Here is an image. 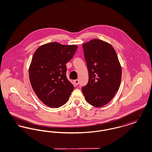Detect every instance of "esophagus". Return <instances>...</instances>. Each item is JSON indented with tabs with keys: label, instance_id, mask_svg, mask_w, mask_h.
Returning a JSON list of instances; mask_svg holds the SVG:
<instances>
[{
	"label": "esophagus",
	"instance_id": "esophagus-1",
	"mask_svg": "<svg viewBox=\"0 0 152 152\" xmlns=\"http://www.w3.org/2000/svg\"><path fill=\"white\" fill-rule=\"evenodd\" d=\"M74 83H75V84L76 86H78L79 84V80H74Z\"/></svg>",
	"mask_w": 152,
	"mask_h": 152
}]
</instances>
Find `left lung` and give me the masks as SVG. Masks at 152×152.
Segmentation results:
<instances>
[{"mask_svg": "<svg viewBox=\"0 0 152 152\" xmlns=\"http://www.w3.org/2000/svg\"><path fill=\"white\" fill-rule=\"evenodd\" d=\"M83 47L89 80L82 92L88 103L101 107L113 99L120 87L121 65L113 47L104 41L93 39Z\"/></svg>", "mask_w": 152, "mask_h": 152, "instance_id": "1", "label": "left lung"}]
</instances>
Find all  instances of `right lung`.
I'll list each match as a JSON object with an SVG mask.
<instances>
[{
    "mask_svg": "<svg viewBox=\"0 0 152 152\" xmlns=\"http://www.w3.org/2000/svg\"><path fill=\"white\" fill-rule=\"evenodd\" d=\"M76 45L45 44L35 52L29 68L31 86L37 97L51 108L67 102L74 87L66 76L65 64L77 50Z\"/></svg>",
    "mask_w": 152,
    "mask_h": 152,
    "instance_id": "right-lung-1",
    "label": "right lung"
}]
</instances>
